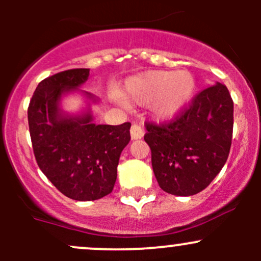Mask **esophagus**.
Wrapping results in <instances>:
<instances>
[{"label":"esophagus","mask_w":261,"mask_h":261,"mask_svg":"<svg viewBox=\"0 0 261 261\" xmlns=\"http://www.w3.org/2000/svg\"><path fill=\"white\" fill-rule=\"evenodd\" d=\"M130 134L133 140H138V139H141L144 136V130L140 125H138V123H133Z\"/></svg>","instance_id":"1"}]
</instances>
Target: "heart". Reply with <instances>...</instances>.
<instances>
[{"label": "heart", "mask_w": 261, "mask_h": 261, "mask_svg": "<svg viewBox=\"0 0 261 261\" xmlns=\"http://www.w3.org/2000/svg\"><path fill=\"white\" fill-rule=\"evenodd\" d=\"M196 89V81L186 70H150L125 82L123 96L128 102L147 105L162 120H169L183 110Z\"/></svg>", "instance_id": "1"}]
</instances>
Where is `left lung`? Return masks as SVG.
Masks as SVG:
<instances>
[{
	"label": "left lung",
	"mask_w": 261,
	"mask_h": 261,
	"mask_svg": "<svg viewBox=\"0 0 261 261\" xmlns=\"http://www.w3.org/2000/svg\"><path fill=\"white\" fill-rule=\"evenodd\" d=\"M144 140L159 187L174 196H193L215 179L232 141L233 102L222 83L202 89L172 120L145 123Z\"/></svg>",
	"instance_id": "1"
}]
</instances>
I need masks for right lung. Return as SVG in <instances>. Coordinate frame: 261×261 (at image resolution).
<instances>
[{"mask_svg":"<svg viewBox=\"0 0 261 261\" xmlns=\"http://www.w3.org/2000/svg\"><path fill=\"white\" fill-rule=\"evenodd\" d=\"M88 75L86 68L50 75L38 84L28 109L39 168L58 191L75 201H94L111 193L121 151L131 139L130 122L96 125L89 114L78 117L60 114V97L78 88Z\"/></svg>","mask_w":261,"mask_h":261,"instance_id":"add662e5","label":"right lung"}]
</instances>
